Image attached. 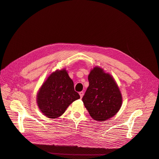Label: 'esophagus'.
<instances>
[{
	"mask_svg": "<svg viewBox=\"0 0 159 159\" xmlns=\"http://www.w3.org/2000/svg\"><path fill=\"white\" fill-rule=\"evenodd\" d=\"M79 95H80V98H82L83 95H84V92H83V91H80V92H79Z\"/></svg>",
	"mask_w": 159,
	"mask_h": 159,
	"instance_id": "esophagus-1",
	"label": "esophagus"
}]
</instances>
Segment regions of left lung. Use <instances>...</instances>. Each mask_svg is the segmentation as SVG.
I'll return each instance as SVG.
<instances>
[{
  "label": "left lung",
  "instance_id": "8db88e82",
  "mask_svg": "<svg viewBox=\"0 0 159 159\" xmlns=\"http://www.w3.org/2000/svg\"><path fill=\"white\" fill-rule=\"evenodd\" d=\"M89 86L82 102L90 116L97 121H105L115 116L122 106V97L112 75L95 66L88 75Z\"/></svg>",
  "mask_w": 159,
  "mask_h": 159
}]
</instances>
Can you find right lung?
<instances>
[{
  "label": "right lung",
  "instance_id": "obj_1",
  "mask_svg": "<svg viewBox=\"0 0 159 159\" xmlns=\"http://www.w3.org/2000/svg\"><path fill=\"white\" fill-rule=\"evenodd\" d=\"M80 95L74 89V84L66 68L57 70L47 77L37 95V104L46 117L61 116Z\"/></svg>",
  "mask_w": 159,
  "mask_h": 159
}]
</instances>
